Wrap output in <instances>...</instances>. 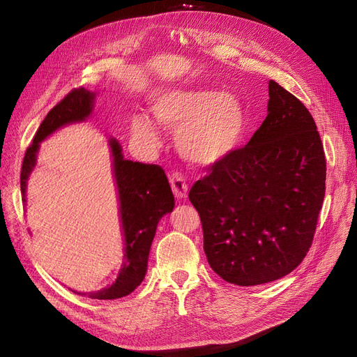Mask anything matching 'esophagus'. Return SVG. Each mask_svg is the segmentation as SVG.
Masks as SVG:
<instances>
[{
  "instance_id": "1",
  "label": "esophagus",
  "mask_w": 357,
  "mask_h": 357,
  "mask_svg": "<svg viewBox=\"0 0 357 357\" xmlns=\"http://www.w3.org/2000/svg\"><path fill=\"white\" fill-rule=\"evenodd\" d=\"M169 183L172 192H174V197L178 199H183L188 197V181L183 177L180 172H171L169 174Z\"/></svg>"
}]
</instances>
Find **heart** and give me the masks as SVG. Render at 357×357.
<instances>
[{
  "instance_id": "1",
  "label": "heart",
  "mask_w": 357,
  "mask_h": 357,
  "mask_svg": "<svg viewBox=\"0 0 357 357\" xmlns=\"http://www.w3.org/2000/svg\"><path fill=\"white\" fill-rule=\"evenodd\" d=\"M152 109L159 125L177 129L178 152L195 165H213L228 156L244 132V107L234 93L168 91L156 96ZM131 132L150 147L159 142L158 125L144 114L132 119Z\"/></svg>"
}]
</instances>
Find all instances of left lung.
Wrapping results in <instances>:
<instances>
[{
  "label": "left lung",
  "mask_w": 357,
  "mask_h": 357,
  "mask_svg": "<svg viewBox=\"0 0 357 357\" xmlns=\"http://www.w3.org/2000/svg\"><path fill=\"white\" fill-rule=\"evenodd\" d=\"M268 88V116L250 142L210 165L189 192L210 266L238 286L274 282L302 262L326 189L314 119L277 82Z\"/></svg>",
  "instance_id": "obj_1"
}]
</instances>
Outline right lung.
Here are the masks:
<instances>
[{
    "instance_id": "add662e5",
    "label": "right lung",
    "mask_w": 357,
    "mask_h": 357,
    "mask_svg": "<svg viewBox=\"0 0 357 357\" xmlns=\"http://www.w3.org/2000/svg\"><path fill=\"white\" fill-rule=\"evenodd\" d=\"M93 100V92L84 88L73 89L41 122L34 139L26 149L20 169V190L24 195V204L26 201V180L36 167L40 143L61 126L83 122L86 117H89ZM110 147L125 235V262L112 286L88 295L93 299L122 298L139 286L147 271L149 252L155 238L158 222L162 215L174 208V195L164 169L159 165L123 159L122 147L114 138H110Z\"/></svg>"
}]
</instances>
